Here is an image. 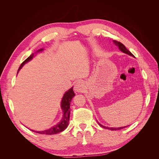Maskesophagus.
<instances>
[{
  "instance_id": "1",
  "label": "esophagus",
  "mask_w": 159,
  "mask_h": 159,
  "mask_svg": "<svg viewBox=\"0 0 159 159\" xmlns=\"http://www.w3.org/2000/svg\"><path fill=\"white\" fill-rule=\"evenodd\" d=\"M85 84L83 82V81H78L75 85L74 89L75 91V92H84V91L85 90Z\"/></svg>"
}]
</instances>
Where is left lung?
I'll list each match as a JSON object with an SVG mask.
<instances>
[{"mask_svg":"<svg viewBox=\"0 0 159 159\" xmlns=\"http://www.w3.org/2000/svg\"><path fill=\"white\" fill-rule=\"evenodd\" d=\"M113 42L115 43V45L119 47V50H121V52H124V53H125V54H129V55H130V56H131L134 57V56L133 55L132 53L130 52L126 48V47L125 46L122 44V43H121L120 42H118V41H117V40H113ZM98 124L99 125H100L101 127L104 128V129H109V130H112V131H117V130H119V129H123V128L125 127H118V128H113V127H111V128L110 127V128H109V127H105V126L102 125H101L99 123H98Z\"/></svg>","mask_w":159,"mask_h":159,"instance_id":"left-lung-1","label":"left lung"}]
</instances>
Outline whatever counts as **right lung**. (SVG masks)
<instances>
[{
	"label": "right lung",
	"mask_w": 159,
	"mask_h": 159,
	"mask_svg": "<svg viewBox=\"0 0 159 159\" xmlns=\"http://www.w3.org/2000/svg\"><path fill=\"white\" fill-rule=\"evenodd\" d=\"M43 49H41L38 51H42ZM34 57V54H32L29 57H28L27 59H26L25 61H24L21 64L20 68H19L18 71L21 69L22 67L25 65L26 62L28 61H30L31 59H32V57ZM75 96V93L74 92L73 88L69 89L68 91H66L65 93L63 98H62L61 100V107L64 111V116L62 117V119L61 120V121L57 124L56 126L52 127L51 129L45 130V131H34L33 130H31V131L36 132L37 133H40V134H55L57 133H59L61 131H63L64 130H65L68 126V123L70 121V103L71 101Z\"/></svg>",
	"instance_id": "obj_1"
}]
</instances>
